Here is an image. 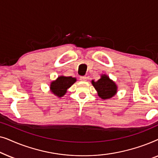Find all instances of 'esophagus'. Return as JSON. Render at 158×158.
<instances>
[{
  "label": "esophagus",
  "mask_w": 158,
  "mask_h": 158,
  "mask_svg": "<svg viewBox=\"0 0 158 158\" xmlns=\"http://www.w3.org/2000/svg\"><path fill=\"white\" fill-rule=\"evenodd\" d=\"M80 80L82 81H85L87 80V77L86 76H80Z\"/></svg>",
  "instance_id": "34e87169"
}]
</instances>
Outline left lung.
Here are the masks:
<instances>
[{
    "mask_svg": "<svg viewBox=\"0 0 158 158\" xmlns=\"http://www.w3.org/2000/svg\"><path fill=\"white\" fill-rule=\"evenodd\" d=\"M92 84L98 91V96L102 99L111 98L116 94V85L109 79L107 75H103L98 81H92Z\"/></svg>",
    "mask_w": 158,
    "mask_h": 158,
    "instance_id": "1",
    "label": "left lung"
}]
</instances>
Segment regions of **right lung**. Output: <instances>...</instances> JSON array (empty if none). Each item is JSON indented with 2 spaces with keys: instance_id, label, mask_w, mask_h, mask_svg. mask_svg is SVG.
Here are the masks:
<instances>
[{
  "instance_id": "right-lung-1",
  "label": "right lung",
  "mask_w": 158,
  "mask_h": 158,
  "mask_svg": "<svg viewBox=\"0 0 158 158\" xmlns=\"http://www.w3.org/2000/svg\"><path fill=\"white\" fill-rule=\"evenodd\" d=\"M76 78L72 77L60 76L56 81L52 82L50 89L54 94L58 97L63 96L67 91V89L70 87L75 82Z\"/></svg>"
}]
</instances>
